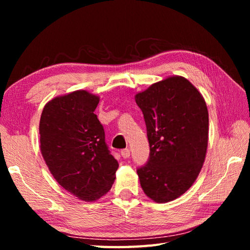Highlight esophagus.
Listing matches in <instances>:
<instances>
[{
    "label": "esophagus",
    "mask_w": 250,
    "mask_h": 250,
    "mask_svg": "<svg viewBox=\"0 0 250 250\" xmlns=\"http://www.w3.org/2000/svg\"><path fill=\"white\" fill-rule=\"evenodd\" d=\"M120 153H121V156L124 157L125 159L129 158L130 157V149H129V148H125V149H122Z\"/></svg>",
    "instance_id": "34e87169"
}]
</instances>
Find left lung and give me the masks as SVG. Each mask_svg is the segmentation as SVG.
I'll list each match as a JSON object with an SVG mask.
<instances>
[{"instance_id":"left-lung-1","label":"left lung","mask_w":250,"mask_h":250,"mask_svg":"<svg viewBox=\"0 0 250 250\" xmlns=\"http://www.w3.org/2000/svg\"><path fill=\"white\" fill-rule=\"evenodd\" d=\"M144 115L149 158L137 168L142 189L158 203L187 191L203 167L208 141V111L192 83L168 77L135 95Z\"/></svg>"}]
</instances>
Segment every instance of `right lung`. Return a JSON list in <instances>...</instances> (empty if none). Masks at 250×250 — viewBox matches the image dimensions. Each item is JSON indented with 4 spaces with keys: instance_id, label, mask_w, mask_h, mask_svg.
<instances>
[{
    "instance_id": "obj_1",
    "label": "right lung",
    "mask_w": 250,
    "mask_h": 250,
    "mask_svg": "<svg viewBox=\"0 0 250 250\" xmlns=\"http://www.w3.org/2000/svg\"><path fill=\"white\" fill-rule=\"evenodd\" d=\"M99 101L84 90L58 97L45 105L40 121L41 151L52 176L87 202L108 192L119 167L94 114Z\"/></svg>"
}]
</instances>
